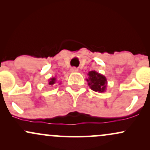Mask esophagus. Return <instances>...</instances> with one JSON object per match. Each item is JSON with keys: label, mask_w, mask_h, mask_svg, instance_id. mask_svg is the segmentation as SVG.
Segmentation results:
<instances>
[{"label": "esophagus", "mask_w": 150, "mask_h": 150, "mask_svg": "<svg viewBox=\"0 0 150 150\" xmlns=\"http://www.w3.org/2000/svg\"><path fill=\"white\" fill-rule=\"evenodd\" d=\"M70 71H71L72 73H76V72L78 71V70H77V68L73 67V68H72L71 69H70Z\"/></svg>", "instance_id": "1"}]
</instances>
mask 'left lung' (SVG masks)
<instances>
[{
	"instance_id": "obj_1",
	"label": "left lung",
	"mask_w": 150,
	"mask_h": 150,
	"mask_svg": "<svg viewBox=\"0 0 150 150\" xmlns=\"http://www.w3.org/2000/svg\"><path fill=\"white\" fill-rule=\"evenodd\" d=\"M87 75L89 77L86 80L92 90L99 93L106 92L107 80L104 75L97 73L95 70H92L87 73Z\"/></svg>"
}]
</instances>
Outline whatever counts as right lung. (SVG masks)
Masks as SVG:
<instances>
[{"label": "right lung", "instance_id": "obj_1", "mask_svg": "<svg viewBox=\"0 0 150 150\" xmlns=\"http://www.w3.org/2000/svg\"><path fill=\"white\" fill-rule=\"evenodd\" d=\"M56 82H57V79H56V77H51V78H50L49 80V85H53L54 84H56ZM61 84V83H59Z\"/></svg>", "mask_w": 150, "mask_h": 150}]
</instances>
